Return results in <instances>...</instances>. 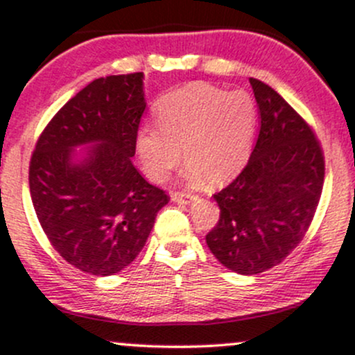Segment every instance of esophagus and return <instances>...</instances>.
<instances>
[{"instance_id":"obj_1","label":"esophagus","mask_w":355,"mask_h":355,"mask_svg":"<svg viewBox=\"0 0 355 355\" xmlns=\"http://www.w3.org/2000/svg\"><path fill=\"white\" fill-rule=\"evenodd\" d=\"M192 200H193V196H190V193H180V192L171 193V202H175V204H190Z\"/></svg>"}]
</instances>
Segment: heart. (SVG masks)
Segmentation results:
<instances>
[{
    "label": "heart",
    "instance_id": "obj_1",
    "mask_svg": "<svg viewBox=\"0 0 355 355\" xmlns=\"http://www.w3.org/2000/svg\"><path fill=\"white\" fill-rule=\"evenodd\" d=\"M157 126H141L136 153L151 182H163L184 153L187 180L210 185L232 180L251 155L258 111L246 92L193 83L158 101ZM182 151H180V148Z\"/></svg>",
    "mask_w": 355,
    "mask_h": 355
}]
</instances>
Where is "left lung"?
<instances>
[{
  "label": "left lung",
  "mask_w": 355,
  "mask_h": 355,
  "mask_svg": "<svg viewBox=\"0 0 355 355\" xmlns=\"http://www.w3.org/2000/svg\"><path fill=\"white\" fill-rule=\"evenodd\" d=\"M259 135L246 168L214 196L220 209L205 241L237 275H258L282 263L305 236L320 200L325 163L313 133L275 89L249 79Z\"/></svg>",
  "instance_id": "left-lung-1"
}]
</instances>
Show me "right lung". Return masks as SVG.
Wrapping results in <instances>:
<instances>
[{"instance_id":"obj_1","label":"right lung","mask_w":355,"mask_h":355,"mask_svg":"<svg viewBox=\"0 0 355 355\" xmlns=\"http://www.w3.org/2000/svg\"><path fill=\"white\" fill-rule=\"evenodd\" d=\"M145 73L92 80L53 116L30 162L35 212L69 264L111 276L146 244L168 196L135 168Z\"/></svg>"}]
</instances>
